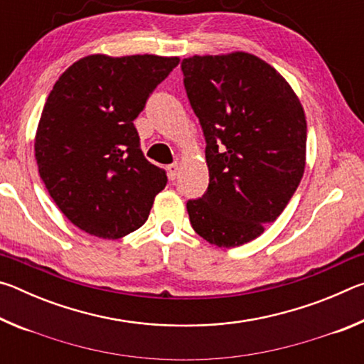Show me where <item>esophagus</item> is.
Listing matches in <instances>:
<instances>
[{
    "label": "esophagus",
    "instance_id": "obj_1",
    "mask_svg": "<svg viewBox=\"0 0 364 364\" xmlns=\"http://www.w3.org/2000/svg\"><path fill=\"white\" fill-rule=\"evenodd\" d=\"M178 170H180V165H178V164H171V165H168V167H167L168 178H170L171 181H173L175 178H176V175H178Z\"/></svg>",
    "mask_w": 364,
    "mask_h": 364
}]
</instances>
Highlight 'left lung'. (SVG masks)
I'll use <instances>...</instances> for the list:
<instances>
[{"label":"left lung","instance_id":"1","mask_svg":"<svg viewBox=\"0 0 364 364\" xmlns=\"http://www.w3.org/2000/svg\"><path fill=\"white\" fill-rule=\"evenodd\" d=\"M184 88L205 136L207 193L186 204L218 247L254 241L279 217L305 171L306 119L281 73L250 53L183 59Z\"/></svg>","mask_w":364,"mask_h":364}]
</instances>
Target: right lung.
I'll return each instance as SVG.
<instances>
[{
	"instance_id": "add662e5",
	"label": "right lung",
	"mask_w": 364,
	"mask_h": 364,
	"mask_svg": "<svg viewBox=\"0 0 364 364\" xmlns=\"http://www.w3.org/2000/svg\"><path fill=\"white\" fill-rule=\"evenodd\" d=\"M180 58L91 54L54 83L35 134L49 196L85 232L120 239L143 226L167 175L144 157L133 120Z\"/></svg>"
}]
</instances>
